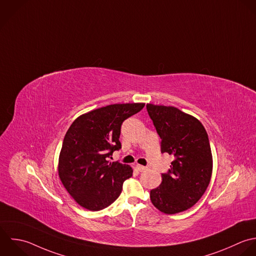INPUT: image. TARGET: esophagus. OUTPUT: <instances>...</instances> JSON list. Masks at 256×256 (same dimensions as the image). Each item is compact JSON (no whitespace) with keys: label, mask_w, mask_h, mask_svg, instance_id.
<instances>
[{"label":"esophagus","mask_w":256,"mask_h":256,"mask_svg":"<svg viewBox=\"0 0 256 256\" xmlns=\"http://www.w3.org/2000/svg\"><path fill=\"white\" fill-rule=\"evenodd\" d=\"M136 168L140 170V172H144L148 170L146 166H140V164H136Z\"/></svg>","instance_id":"1"}]
</instances>
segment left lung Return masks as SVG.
<instances>
[{
	"label": "left lung",
	"instance_id": "obj_1",
	"mask_svg": "<svg viewBox=\"0 0 256 256\" xmlns=\"http://www.w3.org/2000/svg\"><path fill=\"white\" fill-rule=\"evenodd\" d=\"M162 138V152L174 158L162 184L150 190L152 204L166 214L194 206L206 192L212 174V154L208 132L194 116L174 106L146 104Z\"/></svg>",
	"mask_w": 256,
	"mask_h": 256
}]
</instances>
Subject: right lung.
Here are the masks:
<instances>
[{
  "instance_id": "obj_1",
  "label": "right lung",
  "mask_w": 256,
  "mask_h": 256,
  "mask_svg": "<svg viewBox=\"0 0 256 256\" xmlns=\"http://www.w3.org/2000/svg\"><path fill=\"white\" fill-rule=\"evenodd\" d=\"M144 106V102L114 104L76 118L68 130L58 158V176L66 192L86 210L98 212L120 194L132 176L128 164L110 162L122 148L120 126Z\"/></svg>"
}]
</instances>
